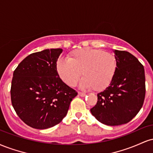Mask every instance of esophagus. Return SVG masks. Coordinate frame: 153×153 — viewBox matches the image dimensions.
I'll list each match as a JSON object with an SVG mask.
<instances>
[{"instance_id": "34e87169", "label": "esophagus", "mask_w": 153, "mask_h": 153, "mask_svg": "<svg viewBox=\"0 0 153 153\" xmlns=\"http://www.w3.org/2000/svg\"><path fill=\"white\" fill-rule=\"evenodd\" d=\"M78 95L80 96H81V97H84V96H86V94H84V93H82V92H78Z\"/></svg>"}]
</instances>
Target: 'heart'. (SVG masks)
I'll return each instance as SVG.
<instances>
[{
	"instance_id": "1",
	"label": "heart",
	"mask_w": 153,
	"mask_h": 153,
	"mask_svg": "<svg viewBox=\"0 0 153 153\" xmlns=\"http://www.w3.org/2000/svg\"><path fill=\"white\" fill-rule=\"evenodd\" d=\"M117 69L114 54L93 48L73 51L68 59L59 58L56 63L57 74L67 85H76L82 74L80 87L95 91L104 90L110 85Z\"/></svg>"
}]
</instances>
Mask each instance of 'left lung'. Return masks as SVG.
I'll return each instance as SVG.
<instances>
[{
	"label": "left lung",
	"mask_w": 153,
	"mask_h": 153,
	"mask_svg": "<svg viewBox=\"0 0 153 153\" xmlns=\"http://www.w3.org/2000/svg\"><path fill=\"white\" fill-rule=\"evenodd\" d=\"M117 69L108 87L97 94V103L91 109L102 124H127L137 114L145 96V69L127 51L114 50Z\"/></svg>",
	"instance_id": "1"
}]
</instances>
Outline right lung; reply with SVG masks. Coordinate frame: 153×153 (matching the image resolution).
I'll return each instance as SVG.
<instances>
[{
	"label": "right lung",
	"mask_w": 153,
	"mask_h": 153,
	"mask_svg": "<svg viewBox=\"0 0 153 153\" xmlns=\"http://www.w3.org/2000/svg\"><path fill=\"white\" fill-rule=\"evenodd\" d=\"M62 52V49H50L29 54L13 72L12 106L19 118L34 129H47L59 124L78 95L56 71Z\"/></svg>",
	"instance_id": "obj_1"
}]
</instances>
